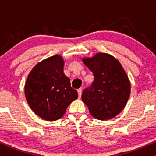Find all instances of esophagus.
Instances as JSON below:
<instances>
[{
	"label": "esophagus",
	"mask_w": 156,
	"mask_h": 156,
	"mask_svg": "<svg viewBox=\"0 0 156 156\" xmlns=\"http://www.w3.org/2000/svg\"><path fill=\"white\" fill-rule=\"evenodd\" d=\"M77 91H78V98H80V97H81V94H82V89H78Z\"/></svg>",
	"instance_id": "obj_1"
}]
</instances>
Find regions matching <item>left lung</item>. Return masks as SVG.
I'll return each mask as SVG.
<instances>
[{
  "label": "left lung",
  "instance_id": "left-lung-1",
  "mask_svg": "<svg viewBox=\"0 0 156 156\" xmlns=\"http://www.w3.org/2000/svg\"><path fill=\"white\" fill-rule=\"evenodd\" d=\"M83 62L94 75V80L82 93V101L92 117L110 119L125 108L130 94V83L117 58L105 53H98Z\"/></svg>",
  "mask_w": 156,
  "mask_h": 156
}]
</instances>
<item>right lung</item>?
Returning <instances> with one entry per match:
<instances>
[{
	"label": "right lung",
	"instance_id": "right-lung-1",
	"mask_svg": "<svg viewBox=\"0 0 156 156\" xmlns=\"http://www.w3.org/2000/svg\"><path fill=\"white\" fill-rule=\"evenodd\" d=\"M64 64L61 55H53L39 62L27 78L26 101L31 110L44 120L60 119L68 105L78 97L64 75Z\"/></svg>",
	"mask_w": 156,
	"mask_h": 156
}]
</instances>
